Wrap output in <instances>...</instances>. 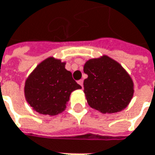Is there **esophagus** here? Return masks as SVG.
Returning <instances> with one entry per match:
<instances>
[{"mask_svg": "<svg viewBox=\"0 0 155 155\" xmlns=\"http://www.w3.org/2000/svg\"><path fill=\"white\" fill-rule=\"evenodd\" d=\"M78 84H79L80 86L83 87V80H80V81H78Z\"/></svg>", "mask_w": 155, "mask_h": 155, "instance_id": "1", "label": "esophagus"}]
</instances>
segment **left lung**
Returning a JSON list of instances; mask_svg holds the SVG:
<instances>
[{
  "label": "left lung",
  "mask_w": 155,
  "mask_h": 155,
  "mask_svg": "<svg viewBox=\"0 0 155 155\" xmlns=\"http://www.w3.org/2000/svg\"><path fill=\"white\" fill-rule=\"evenodd\" d=\"M88 77L84 93L88 104L102 113H115L127 107L134 94V83L120 64L107 56L90 59L84 65Z\"/></svg>",
  "instance_id": "left-lung-1"
}]
</instances>
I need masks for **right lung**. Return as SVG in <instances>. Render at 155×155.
I'll list each match as a JSON object with an SVG mask.
<instances>
[{
  "mask_svg": "<svg viewBox=\"0 0 155 155\" xmlns=\"http://www.w3.org/2000/svg\"><path fill=\"white\" fill-rule=\"evenodd\" d=\"M81 88L65 68V62L49 57L26 79L25 97L37 112L55 116L65 110L73 91Z\"/></svg>",
  "mask_w": 155,
  "mask_h": 155,
  "instance_id": "right-lung-1",
  "label": "right lung"
}]
</instances>
